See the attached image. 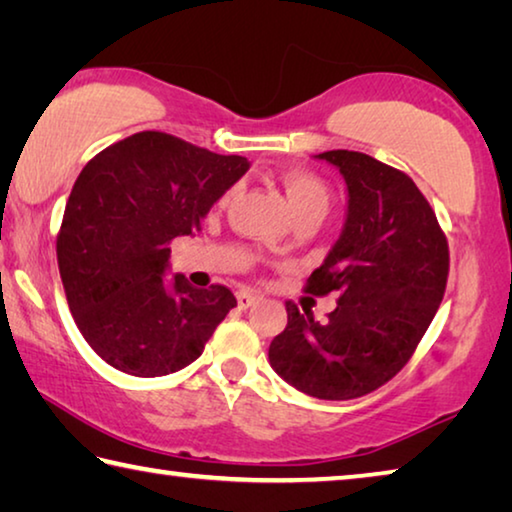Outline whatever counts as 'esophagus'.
Masks as SVG:
<instances>
[{
	"mask_svg": "<svg viewBox=\"0 0 512 512\" xmlns=\"http://www.w3.org/2000/svg\"><path fill=\"white\" fill-rule=\"evenodd\" d=\"M237 302H239V309H248V307H253V305H255V302H257V296H253V293L241 291L239 296H237Z\"/></svg>",
	"mask_w": 512,
	"mask_h": 512,
	"instance_id": "obj_1",
	"label": "esophagus"
}]
</instances>
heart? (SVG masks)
Segmentation results:
<instances>
[{
  "instance_id": "obj_1",
  "label": "heart",
  "mask_w": 512,
  "mask_h": 512,
  "mask_svg": "<svg viewBox=\"0 0 512 512\" xmlns=\"http://www.w3.org/2000/svg\"><path fill=\"white\" fill-rule=\"evenodd\" d=\"M282 187L284 194L289 198V205L293 210V216H296V221L314 219L320 223L327 216L329 207H332V192H329L325 180H320L314 173L302 169L284 171ZM235 194L237 189H230V192L225 194L223 203H228Z\"/></svg>"
}]
</instances>
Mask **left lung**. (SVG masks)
<instances>
[{
  "label": "left lung",
  "instance_id": "1",
  "mask_svg": "<svg viewBox=\"0 0 512 512\" xmlns=\"http://www.w3.org/2000/svg\"><path fill=\"white\" fill-rule=\"evenodd\" d=\"M348 185L341 237L305 291H336L327 323L287 302L271 368L318 400H354L400 372L443 302L449 248L436 214L406 173L359 151H325Z\"/></svg>",
  "mask_w": 512,
  "mask_h": 512
}]
</instances>
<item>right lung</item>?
Masks as SVG:
<instances>
[{
    "label": "right lung",
    "instance_id": "obj_1",
    "mask_svg": "<svg viewBox=\"0 0 512 512\" xmlns=\"http://www.w3.org/2000/svg\"><path fill=\"white\" fill-rule=\"evenodd\" d=\"M160 131L135 133L85 164L65 205L56 255L83 339L126 375L162 377L203 354L237 298L167 277L169 244L201 230L210 207L248 171Z\"/></svg>",
    "mask_w": 512,
    "mask_h": 512
}]
</instances>
